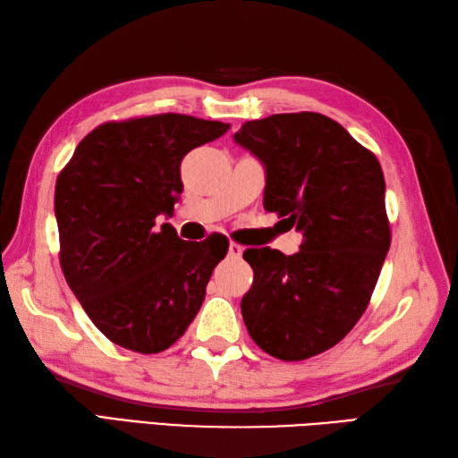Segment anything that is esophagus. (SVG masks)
<instances>
[{
    "label": "esophagus",
    "instance_id": "obj_1",
    "mask_svg": "<svg viewBox=\"0 0 458 458\" xmlns=\"http://www.w3.org/2000/svg\"><path fill=\"white\" fill-rule=\"evenodd\" d=\"M242 254H244V246L236 244V242H230V248H228V256L230 258H240Z\"/></svg>",
    "mask_w": 458,
    "mask_h": 458
}]
</instances>
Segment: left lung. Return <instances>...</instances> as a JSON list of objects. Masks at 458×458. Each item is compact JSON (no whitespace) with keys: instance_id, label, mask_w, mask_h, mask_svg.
I'll return each instance as SVG.
<instances>
[{"instance_id":"1","label":"left lung","mask_w":458,"mask_h":458,"mask_svg":"<svg viewBox=\"0 0 458 458\" xmlns=\"http://www.w3.org/2000/svg\"><path fill=\"white\" fill-rule=\"evenodd\" d=\"M236 143L266 165L264 207L303 232L293 256L250 248L254 281L242 297L250 336L297 362L338 344L364 315L392 232L376 155L315 112L246 122Z\"/></svg>"}]
</instances>
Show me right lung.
<instances>
[{"mask_svg":"<svg viewBox=\"0 0 458 458\" xmlns=\"http://www.w3.org/2000/svg\"><path fill=\"white\" fill-rule=\"evenodd\" d=\"M230 123L157 114L94 128L58 173L55 214L61 267L86 315L114 344L157 354L197 317L228 238L184 242L171 216L181 161Z\"/></svg>","mask_w":458,"mask_h":458,"instance_id":"right-lung-1","label":"right lung"}]
</instances>
